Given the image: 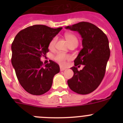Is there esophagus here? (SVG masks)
<instances>
[{"label":"esophagus","instance_id":"obj_1","mask_svg":"<svg viewBox=\"0 0 123 123\" xmlns=\"http://www.w3.org/2000/svg\"><path fill=\"white\" fill-rule=\"evenodd\" d=\"M65 69V68H64V67H60V70L61 71H64Z\"/></svg>","mask_w":123,"mask_h":123}]
</instances>
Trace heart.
Listing matches in <instances>:
<instances>
[{
    "label": "heart",
    "mask_w": 123,
    "mask_h": 123,
    "mask_svg": "<svg viewBox=\"0 0 123 123\" xmlns=\"http://www.w3.org/2000/svg\"><path fill=\"white\" fill-rule=\"evenodd\" d=\"M65 38L67 40L68 43L69 45L72 44L76 43L78 44V38L74 34L70 33H66L64 34ZM56 41V37H54L52 39L50 40L49 43V48L50 49H52L54 48L55 44ZM72 59V56L69 55L62 54V53H58L55 55L54 56V60L56 62L59 64L61 65H65L66 64L67 61L70 60Z\"/></svg>",
    "instance_id": "heart-1"
}]
</instances>
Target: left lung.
Here are the masks:
<instances>
[{
    "label": "left lung",
    "mask_w": 123,
    "mask_h": 123,
    "mask_svg": "<svg viewBox=\"0 0 123 123\" xmlns=\"http://www.w3.org/2000/svg\"><path fill=\"white\" fill-rule=\"evenodd\" d=\"M65 28L77 31L83 38V49L74 60L75 67L71 68L74 75L67 81L68 85L77 93L89 94L97 89L105 75L110 56L108 39L101 30L88 22H80ZM79 65H84L80 71L76 67Z\"/></svg>",
    "instance_id": "8db88e82"
}]
</instances>
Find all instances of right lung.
<instances>
[{
  "instance_id": "obj_1",
  "label": "right lung",
  "mask_w": 123,
  "mask_h": 123,
  "mask_svg": "<svg viewBox=\"0 0 123 123\" xmlns=\"http://www.w3.org/2000/svg\"><path fill=\"white\" fill-rule=\"evenodd\" d=\"M62 28L34 25L20 31L12 42V64L20 85L31 95L49 91L54 75L60 71L54 61L44 65L40 58L49 52V42Z\"/></svg>"
}]
</instances>
